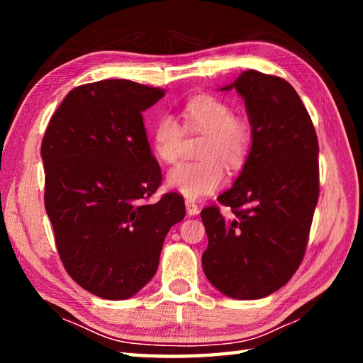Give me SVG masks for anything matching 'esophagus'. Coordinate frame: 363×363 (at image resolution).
Returning a JSON list of instances; mask_svg holds the SVG:
<instances>
[{
  "instance_id": "34e87169",
  "label": "esophagus",
  "mask_w": 363,
  "mask_h": 363,
  "mask_svg": "<svg viewBox=\"0 0 363 363\" xmlns=\"http://www.w3.org/2000/svg\"><path fill=\"white\" fill-rule=\"evenodd\" d=\"M186 209H187V213L190 215H196L199 212V207L195 201H191V199H186Z\"/></svg>"
}]
</instances>
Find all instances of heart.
<instances>
[{"instance_id": "heart-1", "label": "heart", "mask_w": 363, "mask_h": 363, "mask_svg": "<svg viewBox=\"0 0 363 363\" xmlns=\"http://www.w3.org/2000/svg\"><path fill=\"white\" fill-rule=\"evenodd\" d=\"M184 126L173 115L164 113L151 130V146L159 160L174 164L179 159L189 134H203L198 150L201 160L181 162L169 169L167 184L189 199H196L221 187L226 168H240L248 159L252 145L250 121L234 115L225 99L213 95H198L182 109Z\"/></svg>"}]
</instances>
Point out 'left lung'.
I'll return each mask as SVG.
<instances>
[{
	"mask_svg": "<svg viewBox=\"0 0 363 363\" xmlns=\"http://www.w3.org/2000/svg\"><path fill=\"white\" fill-rule=\"evenodd\" d=\"M245 99L252 146L234 186L201 211L209 245L207 279L235 299H259L289 282L304 259L320 195L318 138L296 90L279 76L243 72L234 84Z\"/></svg>",
	"mask_w": 363,
	"mask_h": 363,
	"instance_id": "left-lung-1",
	"label": "left lung"
}]
</instances>
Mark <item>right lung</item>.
<instances>
[{
  "instance_id": "obj_1",
  "label": "right lung",
  "mask_w": 363,
  "mask_h": 363,
  "mask_svg": "<svg viewBox=\"0 0 363 363\" xmlns=\"http://www.w3.org/2000/svg\"><path fill=\"white\" fill-rule=\"evenodd\" d=\"M164 95L126 79L84 84L65 96L43 135L45 209L59 257L99 298L126 299L145 287L169 228L186 217L176 191L148 203L162 172L142 112Z\"/></svg>"
}]
</instances>
